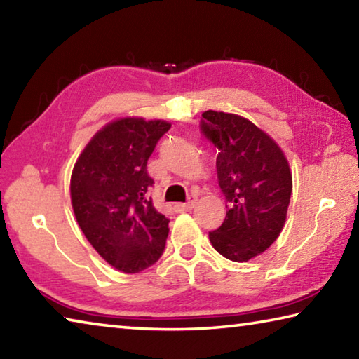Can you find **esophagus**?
Here are the masks:
<instances>
[{"instance_id":"34e87169","label":"esophagus","mask_w":359,"mask_h":359,"mask_svg":"<svg viewBox=\"0 0 359 359\" xmlns=\"http://www.w3.org/2000/svg\"><path fill=\"white\" fill-rule=\"evenodd\" d=\"M193 205H194V199H191V201H188V203H175L174 204V210L177 212V214H182V212L190 210Z\"/></svg>"}]
</instances>
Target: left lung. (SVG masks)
I'll return each mask as SVG.
<instances>
[{
	"label": "left lung",
	"mask_w": 359,
	"mask_h": 359,
	"mask_svg": "<svg viewBox=\"0 0 359 359\" xmlns=\"http://www.w3.org/2000/svg\"><path fill=\"white\" fill-rule=\"evenodd\" d=\"M201 133L218 149V185L226 218L210 231L215 250L231 261H248L272 245L287 220L293 179L280 147L241 115L205 111Z\"/></svg>",
	"instance_id": "1"
}]
</instances>
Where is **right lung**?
Instances as JSON below:
<instances>
[{
    "label": "right lung",
    "instance_id": "right-lung-1",
    "mask_svg": "<svg viewBox=\"0 0 359 359\" xmlns=\"http://www.w3.org/2000/svg\"><path fill=\"white\" fill-rule=\"evenodd\" d=\"M171 123L126 117L96 133L71 175L76 220L93 248L115 269L136 274L165 252L169 218L149 196L147 161Z\"/></svg>",
    "mask_w": 359,
    "mask_h": 359
}]
</instances>
